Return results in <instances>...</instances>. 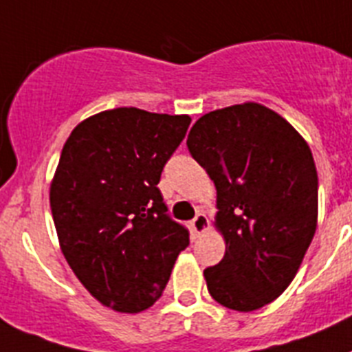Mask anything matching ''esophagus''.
<instances>
[{
    "label": "esophagus",
    "mask_w": 352,
    "mask_h": 352,
    "mask_svg": "<svg viewBox=\"0 0 352 352\" xmlns=\"http://www.w3.org/2000/svg\"><path fill=\"white\" fill-rule=\"evenodd\" d=\"M208 227H209L208 217H206L204 212H197V217L191 220V231H193L195 234H202Z\"/></svg>",
    "instance_id": "obj_1"
}]
</instances>
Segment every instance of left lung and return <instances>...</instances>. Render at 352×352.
<instances>
[{"label":"left lung","mask_w":352,"mask_h":352,"mask_svg":"<svg viewBox=\"0 0 352 352\" xmlns=\"http://www.w3.org/2000/svg\"><path fill=\"white\" fill-rule=\"evenodd\" d=\"M188 150L217 186L226 256L204 270L211 297L236 311L277 299L317 229L318 177L294 126L259 103L204 114Z\"/></svg>","instance_id":"8db88e82"}]
</instances>
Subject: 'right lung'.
I'll return each instance as SVG.
<instances>
[{
  "instance_id": "1",
  "label": "right lung",
  "mask_w": 352,
  "mask_h": 352,
  "mask_svg": "<svg viewBox=\"0 0 352 352\" xmlns=\"http://www.w3.org/2000/svg\"><path fill=\"white\" fill-rule=\"evenodd\" d=\"M190 123L184 114L118 107L82 121L62 148L50 190L62 254L94 299L116 311L150 308L190 245L157 188Z\"/></svg>"
}]
</instances>
